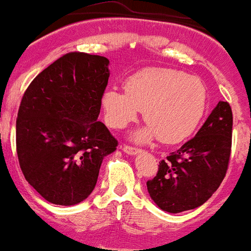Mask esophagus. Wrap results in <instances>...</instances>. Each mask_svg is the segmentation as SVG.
I'll return each mask as SVG.
<instances>
[{"label":"esophagus","instance_id":"esophagus-1","mask_svg":"<svg viewBox=\"0 0 251 251\" xmlns=\"http://www.w3.org/2000/svg\"><path fill=\"white\" fill-rule=\"evenodd\" d=\"M123 151L127 154H129V155H134V154H137L138 151H139V149L135 148V147H130L128 146V144H126V146H123Z\"/></svg>","mask_w":251,"mask_h":251}]
</instances>
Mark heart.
Listing matches in <instances>:
<instances>
[{
	"label": "heart",
	"instance_id": "b5f03b06",
	"mask_svg": "<svg viewBox=\"0 0 251 251\" xmlns=\"http://www.w3.org/2000/svg\"><path fill=\"white\" fill-rule=\"evenodd\" d=\"M124 89L104 91L105 119L110 127L124 128L143 109L149 126L135 134L138 142L158 135L163 143H178L194 132L205 110L204 84L176 70L144 68L128 78Z\"/></svg>",
	"mask_w": 251,
	"mask_h": 251
}]
</instances>
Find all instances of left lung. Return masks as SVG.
I'll return each instance as SVG.
<instances>
[{
	"mask_svg": "<svg viewBox=\"0 0 251 251\" xmlns=\"http://www.w3.org/2000/svg\"><path fill=\"white\" fill-rule=\"evenodd\" d=\"M231 134V107L220 100L195 137L160 160L157 176L147 181L154 203L174 214L205 203L226 174Z\"/></svg>",
	"mask_w": 251,
	"mask_h": 251,
	"instance_id": "left-lung-1",
	"label": "left lung"
}]
</instances>
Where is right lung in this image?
<instances>
[{
	"label": "right lung",
	"instance_id": "right-lung-1",
	"mask_svg": "<svg viewBox=\"0 0 251 251\" xmlns=\"http://www.w3.org/2000/svg\"><path fill=\"white\" fill-rule=\"evenodd\" d=\"M108 58L84 52L59 57L32 80L16 121V149L26 180L57 205L83 201L118 141L98 121Z\"/></svg>",
	"mask_w": 251,
	"mask_h": 251
}]
</instances>
